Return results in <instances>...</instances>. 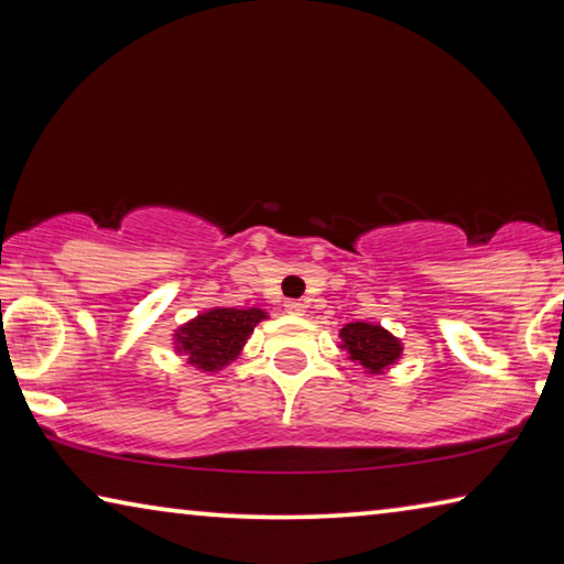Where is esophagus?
<instances>
[{"instance_id":"esophagus-1","label":"esophagus","mask_w":564,"mask_h":564,"mask_svg":"<svg viewBox=\"0 0 564 564\" xmlns=\"http://www.w3.org/2000/svg\"><path fill=\"white\" fill-rule=\"evenodd\" d=\"M285 313H289V316H303L305 305L301 301H285Z\"/></svg>"}]
</instances>
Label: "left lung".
Wrapping results in <instances>:
<instances>
[{"label":"left lung","instance_id":"1","mask_svg":"<svg viewBox=\"0 0 564 564\" xmlns=\"http://www.w3.org/2000/svg\"><path fill=\"white\" fill-rule=\"evenodd\" d=\"M340 350L348 352V360L358 362L368 376L388 373L403 356V343L380 323L352 321L340 328Z\"/></svg>","mask_w":564,"mask_h":564}]
</instances>
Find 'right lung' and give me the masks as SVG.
I'll use <instances>...</instances> for the list:
<instances>
[{"label":"right lung","instance_id":"right-lung-1","mask_svg":"<svg viewBox=\"0 0 564 564\" xmlns=\"http://www.w3.org/2000/svg\"><path fill=\"white\" fill-rule=\"evenodd\" d=\"M263 308H208L174 330V350L202 373H218L241 356L248 336L261 321Z\"/></svg>","mask_w":564,"mask_h":564}]
</instances>
